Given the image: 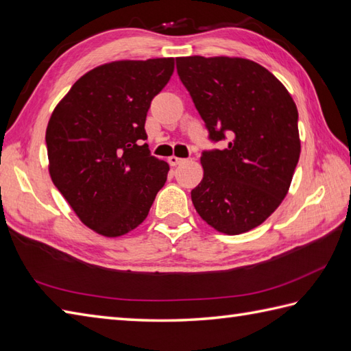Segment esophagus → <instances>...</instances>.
<instances>
[{"label": "esophagus", "instance_id": "34e87169", "mask_svg": "<svg viewBox=\"0 0 351 351\" xmlns=\"http://www.w3.org/2000/svg\"><path fill=\"white\" fill-rule=\"evenodd\" d=\"M167 161H169L170 166H178V165H181V162H184V158H179V157L172 156V157L167 158Z\"/></svg>", "mask_w": 351, "mask_h": 351}]
</instances>
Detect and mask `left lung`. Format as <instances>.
<instances>
[{"instance_id":"8db88e82","label":"left lung","mask_w":351,"mask_h":351,"mask_svg":"<svg viewBox=\"0 0 351 351\" xmlns=\"http://www.w3.org/2000/svg\"><path fill=\"white\" fill-rule=\"evenodd\" d=\"M181 82L205 121L210 142L202 152L203 179L191 190L197 214L226 234L262 224L286 197L300 156L298 109L262 65L229 56L176 58Z\"/></svg>"}]
</instances>
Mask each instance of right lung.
<instances>
[{
    "instance_id": "1",
    "label": "right lung",
    "mask_w": 351,
    "mask_h": 351,
    "mask_svg": "<svg viewBox=\"0 0 351 351\" xmlns=\"http://www.w3.org/2000/svg\"><path fill=\"white\" fill-rule=\"evenodd\" d=\"M173 58L115 61L80 77L46 128L49 173L85 226L108 238L143 223L169 172L151 156L145 121Z\"/></svg>"
}]
</instances>
